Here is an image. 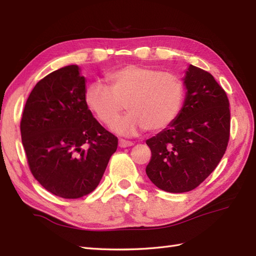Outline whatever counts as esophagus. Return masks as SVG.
<instances>
[{
    "label": "esophagus",
    "mask_w": 256,
    "mask_h": 256,
    "mask_svg": "<svg viewBox=\"0 0 256 256\" xmlns=\"http://www.w3.org/2000/svg\"><path fill=\"white\" fill-rule=\"evenodd\" d=\"M132 145H134L132 142H130V140H123V138H121L118 140V146L121 148H130V146H132Z\"/></svg>",
    "instance_id": "1"
}]
</instances>
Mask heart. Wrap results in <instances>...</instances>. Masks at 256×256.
<instances>
[{"label": "heart", "instance_id": "obj_1", "mask_svg": "<svg viewBox=\"0 0 256 256\" xmlns=\"http://www.w3.org/2000/svg\"><path fill=\"white\" fill-rule=\"evenodd\" d=\"M108 86L94 81L86 86V106L99 121L111 126L124 110L128 116L113 126L118 134L133 136L148 128L160 132L170 126L180 113L184 86L182 78L174 72L128 64L106 74Z\"/></svg>", "mask_w": 256, "mask_h": 256}]
</instances>
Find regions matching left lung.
I'll use <instances>...</instances> for the list:
<instances>
[{
  "label": "left lung",
  "instance_id": "left-lung-1",
  "mask_svg": "<svg viewBox=\"0 0 256 256\" xmlns=\"http://www.w3.org/2000/svg\"><path fill=\"white\" fill-rule=\"evenodd\" d=\"M182 80L187 91L179 116L146 140V175L167 192L198 187L218 166L230 136L229 100L214 76L189 64Z\"/></svg>",
  "mask_w": 256,
  "mask_h": 256
}]
</instances>
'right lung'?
I'll return each mask as SVG.
<instances>
[{
    "label": "right lung",
    "instance_id": "add662e5",
    "mask_svg": "<svg viewBox=\"0 0 256 256\" xmlns=\"http://www.w3.org/2000/svg\"><path fill=\"white\" fill-rule=\"evenodd\" d=\"M86 82L77 64L46 76L32 90L20 121L32 176L64 199L94 192L118 148V138L86 106Z\"/></svg>",
    "mask_w": 256,
    "mask_h": 256
}]
</instances>
